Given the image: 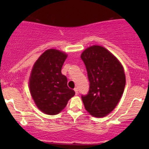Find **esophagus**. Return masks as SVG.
Wrapping results in <instances>:
<instances>
[{
	"instance_id": "1",
	"label": "esophagus",
	"mask_w": 149,
	"mask_h": 149,
	"mask_svg": "<svg viewBox=\"0 0 149 149\" xmlns=\"http://www.w3.org/2000/svg\"><path fill=\"white\" fill-rule=\"evenodd\" d=\"M74 91H75V92H76V95H77L78 94V88H74Z\"/></svg>"
}]
</instances>
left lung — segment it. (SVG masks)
Wrapping results in <instances>:
<instances>
[{
  "instance_id": "obj_1",
  "label": "left lung",
  "mask_w": 149,
  "mask_h": 149,
  "mask_svg": "<svg viewBox=\"0 0 149 149\" xmlns=\"http://www.w3.org/2000/svg\"><path fill=\"white\" fill-rule=\"evenodd\" d=\"M88 71L90 90L82 100L94 117L107 116L115 109L125 86L122 64L112 53L100 45H92L81 54Z\"/></svg>"
}]
</instances>
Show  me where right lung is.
I'll return each instance as SVG.
<instances>
[{"label":"right lung","instance_id":"obj_1","mask_svg":"<svg viewBox=\"0 0 149 149\" xmlns=\"http://www.w3.org/2000/svg\"><path fill=\"white\" fill-rule=\"evenodd\" d=\"M67 57L66 53L49 49L37 59L29 78V90L36 107L42 113L56 115L64 109L74 90L67 85V78L61 67Z\"/></svg>","mask_w":149,"mask_h":149}]
</instances>
